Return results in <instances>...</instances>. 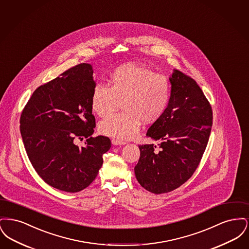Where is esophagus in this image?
Segmentation results:
<instances>
[{
    "label": "esophagus",
    "instance_id": "1",
    "mask_svg": "<svg viewBox=\"0 0 249 249\" xmlns=\"http://www.w3.org/2000/svg\"><path fill=\"white\" fill-rule=\"evenodd\" d=\"M112 143L114 145H122V144H125L126 142H123V141H119L118 139H112Z\"/></svg>",
    "mask_w": 249,
    "mask_h": 249
}]
</instances>
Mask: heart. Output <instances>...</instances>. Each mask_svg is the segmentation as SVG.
<instances>
[{
  "label": "heart",
  "mask_w": 249,
  "mask_h": 249,
  "mask_svg": "<svg viewBox=\"0 0 249 249\" xmlns=\"http://www.w3.org/2000/svg\"><path fill=\"white\" fill-rule=\"evenodd\" d=\"M171 97V84L165 75L151 68L126 63L117 67L107 79V86L97 85L90 97V107L100 118H107L121 101L122 113L99 124L101 133L119 140L132 138L141 121L151 124L165 113Z\"/></svg>",
  "instance_id": "1"
}]
</instances>
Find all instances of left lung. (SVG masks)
I'll list each match as a JSON object with an SVG mask.
<instances>
[{
    "label": "left lung",
    "mask_w": 249,
    "mask_h": 249,
    "mask_svg": "<svg viewBox=\"0 0 249 249\" xmlns=\"http://www.w3.org/2000/svg\"><path fill=\"white\" fill-rule=\"evenodd\" d=\"M171 97L163 116L146 136L160 141L141 144L134 167L137 181L155 194L167 193L187 182L201 161L213 124L212 107L194 79L174 70Z\"/></svg>",
    "instance_id": "obj_1"
}]
</instances>
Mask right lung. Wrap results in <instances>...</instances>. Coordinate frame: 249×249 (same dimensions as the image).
I'll use <instances>...</instances> for the list:
<instances>
[{
    "instance_id": "right-lung-1",
    "label": "right lung",
    "mask_w": 249,
    "mask_h": 249,
    "mask_svg": "<svg viewBox=\"0 0 249 249\" xmlns=\"http://www.w3.org/2000/svg\"><path fill=\"white\" fill-rule=\"evenodd\" d=\"M92 66L80 63L40 86L20 116V133L29 160L49 186L65 192L89 187L111 147L106 136L91 137L95 118L90 97ZM87 140L85 147L75 144Z\"/></svg>"
}]
</instances>
